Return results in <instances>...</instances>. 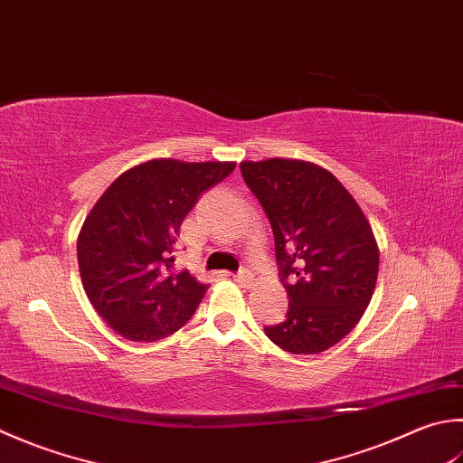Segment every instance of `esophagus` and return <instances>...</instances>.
Segmentation results:
<instances>
[{"instance_id": "1", "label": "esophagus", "mask_w": 463, "mask_h": 463, "mask_svg": "<svg viewBox=\"0 0 463 463\" xmlns=\"http://www.w3.org/2000/svg\"><path fill=\"white\" fill-rule=\"evenodd\" d=\"M232 279L237 280L239 285H242V287H250V283H252V277H250V273L247 269H241L237 275H232Z\"/></svg>"}]
</instances>
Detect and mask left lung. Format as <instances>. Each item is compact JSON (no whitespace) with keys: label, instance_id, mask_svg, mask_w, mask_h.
I'll return each mask as SVG.
<instances>
[{"label":"left lung","instance_id":"8db88e82","mask_svg":"<svg viewBox=\"0 0 463 463\" xmlns=\"http://www.w3.org/2000/svg\"><path fill=\"white\" fill-rule=\"evenodd\" d=\"M275 234L279 277L288 295L283 323L267 337L295 355L339 343L375 291L379 249L364 211L329 170L305 160L241 162Z\"/></svg>","mask_w":463,"mask_h":463}]
</instances>
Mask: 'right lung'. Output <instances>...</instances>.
I'll list each match as a JSON object with an SVG mask.
<instances>
[{"mask_svg": "<svg viewBox=\"0 0 463 463\" xmlns=\"http://www.w3.org/2000/svg\"><path fill=\"white\" fill-rule=\"evenodd\" d=\"M234 162L150 160L126 170L90 211L78 237L84 291L130 341H158L194 315L206 285L175 269L180 224Z\"/></svg>", "mask_w": 463, "mask_h": 463, "instance_id": "add662e5", "label": "right lung"}]
</instances>
